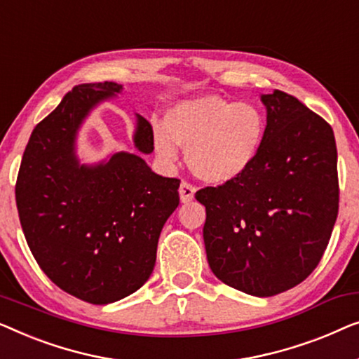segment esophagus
<instances>
[{
	"mask_svg": "<svg viewBox=\"0 0 359 359\" xmlns=\"http://www.w3.org/2000/svg\"><path fill=\"white\" fill-rule=\"evenodd\" d=\"M195 191H196V189L194 185L189 184V182H182L180 189H179V195H180L182 203H190V201L194 200Z\"/></svg>",
	"mask_w": 359,
	"mask_h": 359,
	"instance_id": "esophagus-1",
	"label": "esophagus"
}]
</instances>
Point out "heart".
<instances>
[{
    "label": "heart",
    "mask_w": 359,
    "mask_h": 359,
    "mask_svg": "<svg viewBox=\"0 0 359 359\" xmlns=\"http://www.w3.org/2000/svg\"><path fill=\"white\" fill-rule=\"evenodd\" d=\"M265 130V115L257 105L205 94L170 105L164 123L151 125V140L164 164L177 161L180 146L196 177L221 185L239 179L254 164Z\"/></svg>",
    "instance_id": "obj_1"
}]
</instances>
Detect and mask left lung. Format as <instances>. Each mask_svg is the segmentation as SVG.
Masks as SVG:
<instances>
[{"label": "left lung", "mask_w": 359, "mask_h": 359, "mask_svg": "<svg viewBox=\"0 0 359 359\" xmlns=\"http://www.w3.org/2000/svg\"><path fill=\"white\" fill-rule=\"evenodd\" d=\"M266 130L239 179L195 194L205 205L210 269L226 285L269 297L309 276L338 215L333 130L292 95L262 94Z\"/></svg>", "instance_id": "1"}]
</instances>
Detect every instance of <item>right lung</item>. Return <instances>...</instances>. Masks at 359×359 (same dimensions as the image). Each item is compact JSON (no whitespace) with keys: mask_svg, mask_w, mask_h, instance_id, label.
I'll use <instances>...</instances> for the list:
<instances>
[{"mask_svg":"<svg viewBox=\"0 0 359 359\" xmlns=\"http://www.w3.org/2000/svg\"><path fill=\"white\" fill-rule=\"evenodd\" d=\"M122 84H79L34 128L16 182L19 219L34 259L58 287L90 304L140 290L153 273L159 234L179 206V179L138 153L95 164L76 154L81 125ZM135 148L153 153L151 125L136 114Z\"/></svg>","mask_w":359,"mask_h":359,"instance_id":"add662e5","label":"right lung"}]
</instances>
